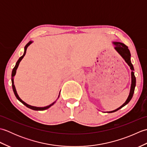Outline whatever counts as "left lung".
<instances>
[{"label": "left lung", "instance_id": "1", "mask_svg": "<svg viewBox=\"0 0 147 147\" xmlns=\"http://www.w3.org/2000/svg\"><path fill=\"white\" fill-rule=\"evenodd\" d=\"M112 43H113L114 45V49L118 52V54H119L122 57H123V59L125 61V62L127 64V65L129 66L130 69L131 70V84L129 95L127 96L125 102H124L121 106H120L119 107L115 109L114 111L106 112H107V113H112V112H116L118 110H119V109H121L122 107H123L124 106H125L126 105L128 104L133 97V93H134V92H135V88L136 86V78L135 76V73L133 72L134 71L133 65L131 63V54H130L129 50L128 49V47H127L125 44H124L123 43H121L119 42H113Z\"/></svg>", "mask_w": 147, "mask_h": 147}]
</instances>
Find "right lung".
Returning <instances> with one entry per match:
<instances>
[{"label":"right lung","mask_w":147,"mask_h":147,"mask_svg":"<svg viewBox=\"0 0 147 147\" xmlns=\"http://www.w3.org/2000/svg\"><path fill=\"white\" fill-rule=\"evenodd\" d=\"M33 41H30L28 43H27V44L25 45V47H24V53H23V55L21 56V57H20V58H19L18 61H17L16 64L14 67L13 68V69H12V74H11V81H12V90H13V92L14 93V95L16 96V97L17 98V99L19 101L21 102L22 104H24L25 106H26V107L28 108H30L31 109H32V110H34V111H44V110H46V109H47L49 108H50L51 107V106H52L53 105H54L55 103L56 102V101H57V100L59 98V96H60V93H61V91L60 92H59V96H58V98L55 101H54L53 103H52L51 104H50L47 106H45V107H35V106H32V105H30L29 104H26V102H24L23 100H21V98L19 96L18 93H17V91H16V87H15V85L14 84V76L16 75V70L17 69L19 66V64H20V62L21 61L22 59H23V58L24 57V56L26 54V50H27V48L28 47L29 45L32 44V43H33Z\"/></svg>","instance_id":"right-lung-1"}]
</instances>
